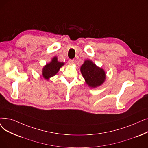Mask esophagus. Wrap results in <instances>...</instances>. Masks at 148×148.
<instances>
[{"mask_svg": "<svg viewBox=\"0 0 148 148\" xmlns=\"http://www.w3.org/2000/svg\"><path fill=\"white\" fill-rule=\"evenodd\" d=\"M74 60L70 59V60H68V63H69V64H70V65H73V64L74 63Z\"/></svg>", "mask_w": 148, "mask_h": 148, "instance_id": "esophagus-1", "label": "esophagus"}]
</instances>
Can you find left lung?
<instances>
[{
	"label": "left lung",
	"instance_id": "1",
	"mask_svg": "<svg viewBox=\"0 0 148 148\" xmlns=\"http://www.w3.org/2000/svg\"><path fill=\"white\" fill-rule=\"evenodd\" d=\"M80 71L86 84L92 88L102 85L106 79V74L103 69L96 66L90 60L84 62L80 67Z\"/></svg>",
	"mask_w": 148,
	"mask_h": 148
}]
</instances>
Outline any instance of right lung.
Wrapping results in <instances>:
<instances>
[{"label":"right lung","instance_id":"1","mask_svg":"<svg viewBox=\"0 0 148 148\" xmlns=\"http://www.w3.org/2000/svg\"><path fill=\"white\" fill-rule=\"evenodd\" d=\"M64 65V63L57 60V57H54L49 63H47L42 69V75L46 80L55 75L59 71L60 68Z\"/></svg>","mask_w":148,"mask_h":148}]
</instances>
